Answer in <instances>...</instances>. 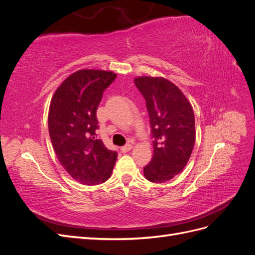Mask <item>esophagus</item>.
<instances>
[{
    "instance_id": "34e87169",
    "label": "esophagus",
    "mask_w": 255,
    "mask_h": 255,
    "mask_svg": "<svg viewBox=\"0 0 255 255\" xmlns=\"http://www.w3.org/2000/svg\"><path fill=\"white\" fill-rule=\"evenodd\" d=\"M132 148H133V145H132V144H129V143H128V144H126L125 146H122V148H121L120 150H121V152H122V153H127V152H128V151L132 150Z\"/></svg>"
}]
</instances>
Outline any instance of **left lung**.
Instances as JSON below:
<instances>
[{
	"mask_svg": "<svg viewBox=\"0 0 255 255\" xmlns=\"http://www.w3.org/2000/svg\"><path fill=\"white\" fill-rule=\"evenodd\" d=\"M134 82L145 100L153 137V158L143 168L144 177L164 183L182 172L191 155L194 111L181 89L167 79L138 76Z\"/></svg>",
	"mask_w": 255,
	"mask_h": 255,
	"instance_id": "8db88e82",
	"label": "left lung"
}]
</instances>
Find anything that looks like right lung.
<instances>
[{"instance_id":"add662e5","label":"right lung","mask_w":255,"mask_h":255,"mask_svg":"<svg viewBox=\"0 0 255 255\" xmlns=\"http://www.w3.org/2000/svg\"><path fill=\"white\" fill-rule=\"evenodd\" d=\"M117 74L83 69L59 85L51 100L49 134L60 165L75 181L96 185L110 179L118 154L97 139V110Z\"/></svg>"}]
</instances>
